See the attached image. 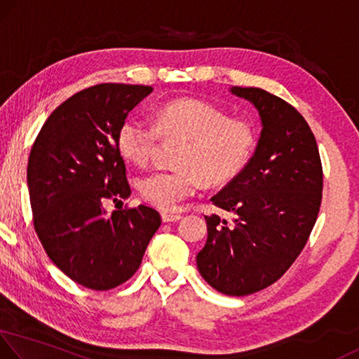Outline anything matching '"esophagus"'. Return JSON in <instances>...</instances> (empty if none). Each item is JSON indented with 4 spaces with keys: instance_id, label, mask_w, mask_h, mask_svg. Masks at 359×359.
I'll return each mask as SVG.
<instances>
[{
    "instance_id": "esophagus-1",
    "label": "esophagus",
    "mask_w": 359,
    "mask_h": 359,
    "mask_svg": "<svg viewBox=\"0 0 359 359\" xmlns=\"http://www.w3.org/2000/svg\"><path fill=\"white\" fill-rule=\"evenodd\" d=\"M183 217H181L180 213H162V222L163 223H173V222H178V219H181Z\"/></svg>"
}]
</instances>
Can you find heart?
Here are the masks:
<instances>
[{
    "mask_svg": "<svg viewBox=\"0 0 359 359\" xmlns=\"http://www.w3.org/2000/svg\"><path fill=\"white\" fill-rule=\"evenodd\" d=\"M158 137L180 141L172 170H157L140 180V192L151 205L175 210L201 186L224 184L241 173L252 156L255 135L242 118L226 117L222 109L202 99L181 97L165 102L154 114V125L136 117L123 120L117 149L125 161L146 165Z\"/></svg>",
    "mask_w": 359,
    "mask_h": 359,
    "instance_id": "obj_1",
    "label": "heart"
}]
</instances>
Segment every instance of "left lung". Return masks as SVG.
I'll use <instances>...</instances> for the list:
<instances>
[{
  "label": "left lung",
  "instance_id": "8db88e82",
  "mask_svg": "<svg viewBox=\"0 0 359 359\" xmlns=\"http://www.w3.org/2000/svg\"><path fill=\"white\" fill-rule=\"evenodd\" d=\"M231 93L255 106L262 133L244 170L212 197L234 219L205 217L197 268L213 289L242 297L274 284L300 255L321 207L323 167L299 110L262 88Z\"/></svg>",
  "mask_w": 359,
  "mask_h": 359
}]
</instances>
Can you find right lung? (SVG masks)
Listing matches in <instances>:
<instances>
[{"label":"right lung","instance_id":"1","mask_svg":"<svg viewBox=\"0 0 359 359\" xmlns=\"http://www.w3.org/2000/svg\"><path fill=\"white\" fill-rule=\"evenodd\" d=\"M152 86L101 83L76 93L49 115L33 142L29 183L33 226L56 266L93 290L123 284L162 223L151 207L115 210L130 197L117 131Z\"/></svg>","mask_w":359,"mask_h":359}]
</instances>
